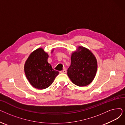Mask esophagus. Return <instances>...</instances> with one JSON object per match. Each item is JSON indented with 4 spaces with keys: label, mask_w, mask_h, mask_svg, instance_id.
Masks as SVG:
<instances>
[{
    "label": "esophagus",
    "mask_w": 125,
    "mask_h": 125,
    "mask_svg": "<svg viewBox=\"0 0 125 125\" xmlns=\"http://www.w3.org/2000/svg\"><path fill=\"white\" fill-rule=\"evenodd\" d=\"M60 73H66V69H64V70H62V71H60Z\"/></svg>",
    "instance_id": "obj_1"
}]
</instances>
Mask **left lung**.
<instances>
[{
	"label": "left lung",
	"instance_id": "8db88e82",
	"mask_svg": "<svg viewBox=\"0 0 125 125\" xmlns=\"http://www.w3.org/2000/svg\"><path fill=\"white\" fill-rule=\"evenodd\" d=\"M97 67V59L93 52L86 48L78 46L71 55L67 75L76 86H86L94 79Z\"/></svg>",
	"mask_w": 125,
	"mask_h": 125
}]
</instances>
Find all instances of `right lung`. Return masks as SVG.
Segmentation results:
<instances>
[{
  "instance_id": "add662e5",
  "label": "right lung",
  "mask_w": 125,
  "mask_h": 125,
  "mask_svg": "<svg viewBox=\"0 0 125 125\" xmlns=\"http://www.w3.org/2000/svg\"><path fill=\"white\" fill-rule=\"evenodd\" d=\"M52 49L51 53L53 52ZM49 55L44 50L38 48L32 52L24 64V72L29 82L34 88L42 90L50 87L58 75L48 63Z\"/></svg>"
}]
</instances>
